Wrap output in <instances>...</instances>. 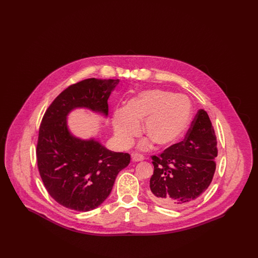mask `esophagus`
<instances>
[{"label": "esophagus", "instance_id": "esophagus-1", "mask_svg": "<svg viewBox=\"0 0 258 258\" xmlns=\"http://www.w3.org/2000/svg\"><path fill=\"white\" fill-rule=\"evenodd\" d=\"M145 160V157L143 156V155H141V154H137V153H135L133 155V160L134 161H142V160Z\"/></svg>", "mask_w": 258, "mask_h": 258}]
</instances>
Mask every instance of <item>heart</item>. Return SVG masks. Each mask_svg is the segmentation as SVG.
Returning a JSON list of instances; mask_svg holds the SVG:
<instances>
[{
    "label": "heart",
    "instance_id": "b5f03b06",
    "mask_svg": "<svg viewBox=\"0 0 258 258\" xmlns=\"http://www.w3.org/2000/svg\"><path fill=\"white\" fill-rule=\"evenodd\" d=\"M191 117V103L184 96L163 90H148L138 94L126 108L114 112L112 124L119 144L128 146L140 133L144 120V134L159 147H168L180 139ZM148 142L141 144L146 147Z\"/></svg>",
    "mask_w": 258,
    "mask_h": 258
}]
</instances>
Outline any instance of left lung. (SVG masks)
<instances>
[{
	"mask_svg": "<svg viewBox=\"0 0 258 258\" xmlns=\"http://www.w3.org/2000/svg\"><path fill=\"white\" fill-rule=\"evenodd\" d=\"M217 136L206 111L197 112L183 141L152 156L148 196L165 208L180 209L204 194L216 171Z\"/></svg>",
	"mask_w": 258,
	"mask_h": 258,
	"instance_id": "8db88e82",
	"label": "left lung"
}]
</instances>
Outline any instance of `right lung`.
<instances>
[{
  "instance_id": "1",
  "label": "right lung",
  "mask_w": 258,
  "mask_h": 258,
  "mask_svg": "<svg viewBox=\"0 0 258 258\" xmlns=\"http://www.w3.org/2000/svg\"><path fill=\"white\" fill-rule=\"evenodd\" d=\"M119 79L89 78L68 87L45 111L38 131L37 168L50 197L66 208L87 212L110 195L118 173L131 155L115 153L99 142L71 135L67 115L75 107H88L107 115V99Z\"/></svg>"
}]
</instances>
